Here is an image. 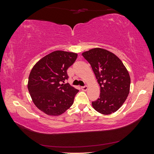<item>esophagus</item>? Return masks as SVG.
Instances as JSON below:
<instances>
[{"label": "esophagus", "instance_id": "34e87169", "mask_svg": "<svg viewBox=\"0 0 154 154\" xmlns=\"http://www.w3.org/2000/svg\"><path fill=\"white\" fill-rule=\"evenodd\" d=\"M81 88H82V90L83 91H87V89H88V87H87V86L82 87H81Z\"/></svg>", "mask_w": 154, "mask_h": 154}]
</instances>
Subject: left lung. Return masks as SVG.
Returning <instances> with one entry per match:
<instances>
[{
  "label": "left lung",
  "instance_id": "left-lung-1",
  "mask_svg": "<svg viewBox=\"0 0 154 154\" xmlns=\"http://www.w3.org/2000/svg\"><path fill=\"white\" fill-rule=\"evenodd\" d=\"M82 54L91 64L100 87V97L92 102L93 108L104 115L115 112L130 92V77L127 68L117 56L104 49L94 48Z\"/></svg>",
  "mask_w": 154,
  "mask_h": 154
}]
</instances>
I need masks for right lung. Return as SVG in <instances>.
Wrapping results in <instances>:
<instances>
[{
  "instance_id": "1",
  "label": "right lung",
  "mask_w": 154,
  "mask_h": 154,
  "mask_svg": "<svg viewBox=\"0 0 154 154\" xmlns=\"http://www.w3.org/2000/svg\"><path fill=\"white\" fill-rule=\"evenodd\" d=\"M78 57L77 53L55 51L45 56L32 68L27 88L32 102L45 114L58 116L73 104L78 90L69 83L67 69Z\"/></svg>"
}]
</instances>
